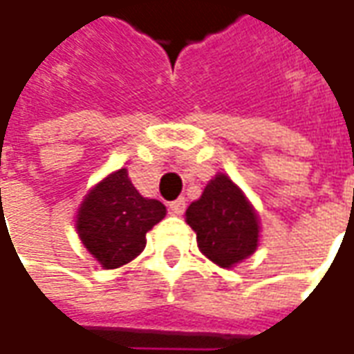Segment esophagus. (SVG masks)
<instances>
[{"instance_id":"1","label":"esophagus","mask_w":354,"mask_h":354,"mask_svg":"<svg viewBox=\"0 0 354 354\" xmlns=\"http://www.w3.org/2000/svg\"><path fill=\"white\" fill-rule=\"evenodd\" d=\"M186 212V200L184 198H178L170 203V214L172 215H182Z\"/></svg>"}]
</instances>
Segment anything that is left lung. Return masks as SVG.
I'll list each match as a JSON object with an SVG mask.
<instances>
[{
    "mask_svg": "<svg viewBox=\"0 0 354 354\" xmlns=\"http://www.w3.org/2000/svg\"><path fill=\"white\" fill-rule=\"evenodd\" d=\"M186 223L196 231L201 254L221 268H233L259 247V214L243 189L221 172L207 182L200 200L189 203Z\"/></svg>",
    "mask_w": 354,
    "mask_h": 354,
    "instance_id": "1",
    "label": "left lung"
}]
</instances>
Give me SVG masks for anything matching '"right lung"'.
I'll return each instance as SVG.
<instances>
[{
	"mask_svg": "<svg viewBox=\"0 0 354 354\" xmlns=\"http://www.w3.org/2000/svg\"><path fill=\"white\" fill-rule=\"evenodd\" d=\"M165 215V203L142 198L127 168H119L86 194L76 215V231L88 252L109 270L137 259L145 250L147 233Z\"/></svg>",
	"mask_w": 354,
	"mask_h": 354,
	"instance_id": "1",
	"label": "right lung"
}]
</instances>
